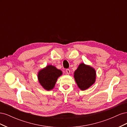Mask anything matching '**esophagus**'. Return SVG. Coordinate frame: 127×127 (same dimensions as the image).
<instances>
[{
    "label": "esophagus",
    "instance_id": "obj_1",
    "mask_svg": "<svg viewBox=\"0 0 127 127\" xmlns=\"http://www.w3.org/2000/svg\"><path fill=\"white\" fill-rule=\"evenodd\" d=\"M66 71L67 74H68V75L69 74H70V69H67L66 70Z\"/></svg>",
    "mask_w": 127,
    "mask_h": 127
}]
</instances>
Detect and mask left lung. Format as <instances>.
Returning <instances> with one entry per match:
<instances>
[{"instance_id":"obj_1","label":"left lung","mask_w":127,"mask_h":127,"mask_svg":"<svg viewBox=\"0 0 127 127\" xmlns=\"http://www.w3.org/2000/svg\"><path fill=\"white\" fill-rule=\"evenodd\" d=\"M74 78L80 90H85L94 83L96 72L94 69L84 64H79L75 71Z\"/></svg>"}]
</instances>
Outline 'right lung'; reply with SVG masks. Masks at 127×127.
I'll use <instances>...</instances> for the list:
<instances>
[{"label":"right lung","mask_w":127,"mask_h":127,"mask_svg":"<svg viewBox=\"0 0 127 127\" xmlns=\"http://www.w3.org/2000/svg\"><path fill=\"white\" fill-rule=\"evenodd\" d=\"M62 75V71L52 65H49L38 74V79L41 85L46 90L49 91L54 87L57 78Z\"/></svg>","instance_id":"add662e5"}]
</instances>
